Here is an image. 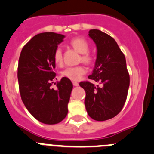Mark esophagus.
I'll use <instances>...</instances> for the list:
<instances>
[{"instance_id":"34e87169","label":"esophagus","mask_w":154,"mask_h":154,"mask_svg":"<svg viewBox=\"0 0 154 154\" xmlns=\"http://www.w3.org/2000/svg\"><path fill=\"white\" fill-rule=\"evenodd\" d=\"M72 84H73V85H74V86H78V85H79V83L77 82H72Z\"/></svg>"}]
</instances>
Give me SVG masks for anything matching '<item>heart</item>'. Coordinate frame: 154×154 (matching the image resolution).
Segmentation results:
<instances>
[{
	"label": "heart",
	"mask_w": 154,
	"mask_h": 154,
	"mask_svg": "<svg viewBox=\"0 0 154 154\" xmlns=\"http://www.w3.org/2000/svg\"><path fill=\"white\" fill-rule=\"evenodd\" d=\"M69 45L73 49L81 54L79 62H82L85 65H90L94 62L93 55L89 52V43L82 37H76L69 42ZM54 62L58 66H62L63 64V54L60 48H56L53 55ZM86 69L83 65H77L73 67H68L62 72V76L72 81L79 80L82 76L85 74Z\"/></svg>",
	"instance_id": "b5f03b06"
}]
</instances>
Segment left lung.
I'll return each mask as SVG.
<instances>
[{
	"label": "left lung",
	"instance_id": "obj_1",
	"mask_svg": "<svg viewBox=\"0 0 154 154\" xmlns=\"http://www.w3.org/2000/svg\"><path fill=\"white\" fill-rule=\"evenodd\" d=\"M97 47V58L89 79L101 84L96 85L89 81L79 85L85 92V106L92 119L104 121L112 119L123 109L130 86V75L126 58L117 43L107 34L97 29L89 31Z\"/></svg>",
	"mask_w": 154,
	"mask_h": 154
}]
</instances>
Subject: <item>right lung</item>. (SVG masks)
<instances>
[{
    "instance_id": "obj_1",
    "label": "right lung",
    "mask_w": 154,
    "mask_h": 154,
    "mask_svg": "<svg viewBox=\"0 0 154 154\" xmlns=\"http://www.w3.org/2000/svg\"><path fill=\"white\" fill-rule=\"evenodd\" d=\"M64 38L54 32L38 34L23 47L19 57L17 79L22 102L35 119L45 124L60 123L68 113L72 82L63 77L56 82V89L51 87L55 79L53 55Z\"/></svg>"
}]
</instances>
